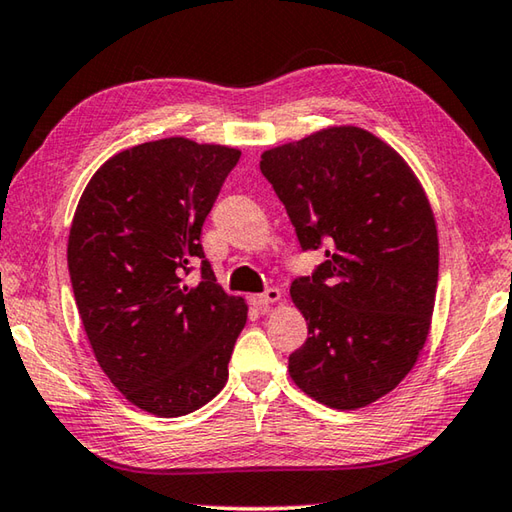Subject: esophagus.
Segmentation results:
<instances>
[{
  "label": "esophagus",
  "mask_w": 512,
  "mask_h": 512,
  "mask_svg": "<svg viewBox=\"0 0 512 512\" xmlns=\"http://www.w3.org/2000/svg\"><path fill=\"white\" fill-rule=\"evenodd\" d=\"M281 289H276V287H269L267 292H263V294H254L252 298H249V301H252V305L254 307H258V310H265V307H269L272 303H278L281 301Z\"/></svg>",
  "instance_id": "1"
}]
</instances>
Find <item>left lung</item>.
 I'll use <instances>...</instances> for the list:
<instances>
[{
	"label": "left lung",
	"instance_id": "obj_1",
	"mask_svg": "<svg viewBox=\"0 0 512 512\" xmlns=\"http://www.w3.org/2000/svg\"><path fill=\"white\" fill-rule=\"evenodd\" d=\"M260 171L301 247L325 245L289 289L310 334L289 376L327 408L370 406L406 379L430 332L439 238L426 191L388 142L352 124L263 151Z\"/></svg>",
	"mask_w": 512,
	"mask_h": 512
}]
</instances>
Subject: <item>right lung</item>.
<instances>
[{
    "mask_svg": "<svg viewBox=\"0 0 512 512\" xmlns=\"http://www.w3.org/2000/svg\"><path fill=\"white\" fill-rule=\"evenodd\" d=\"M240 151L162 138L93 173L69 234V272L95 361L133 406L182 417L227 383L247 303L216 283L200 231ZM201 260V283L184 276Z\"/></svg>",
    "mask_w": 512,
    "mask_h": 512,
    "instance_id": "1",
    "label": "right lung"
}]
</instances>
